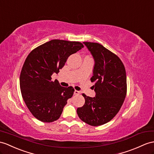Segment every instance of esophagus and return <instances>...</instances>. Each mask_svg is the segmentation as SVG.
<instances>
[{"mask_svg": "<svg viewBox=\"0 0 154 154\" xmlns=\"http://www.w3.org/2000/svg\"><path fill=\"white\" fill-rule=\"evenodd\" d=\"M80 93V92L79 91H77V90H74V95H79Z\"/></svg>", "mask_w": 154, "mask_h": 154, "instance_id": "esophagus-1", "label": "esophagus"}]
</instances>
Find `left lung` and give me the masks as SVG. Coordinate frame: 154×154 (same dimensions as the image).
<instances>
[{
    "mask_svg": "<svg viewBox=\"0 0 154 154\" xmlns=\"http://www.w3.org/2000/svg\"><path fill=\"white\" fill-rule=\"evenodd\" d=\"M95 61L91 82L96 93L90 97L82 94L84 105L77 108V114L84 122L99 126L110 122L118 114L127 93L125 66L117 55L103 45L83 42Z\"/></svg>",
    "mask_w": 154,
    "mask_h": 154,
    "instance_id": "1",
    "label": "left lung"
}]
</instances>
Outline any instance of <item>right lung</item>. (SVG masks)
<instances>
[{
  "instance_id": "obj_1",
  "label": "right lung",
  "mask_w": 154,
  "mask_h": 154,
  "mask_svg": "<svg viewBox=\"0 0 154 154\" xmlns=\"http://www.w3.org/2000/svg\"><path fill=\"white\" fill-rule=\"evenodd\" d=\"M82 48L80 42L51 40L34 49L26 58L20 77V89L28 109L37 119L50 123L61 116L74 89L51 81V75L57 74L69 56Z\"/></svg>"
}]
</instances>
